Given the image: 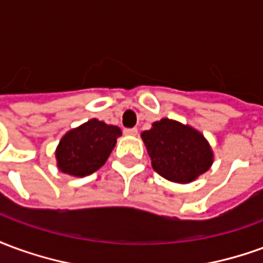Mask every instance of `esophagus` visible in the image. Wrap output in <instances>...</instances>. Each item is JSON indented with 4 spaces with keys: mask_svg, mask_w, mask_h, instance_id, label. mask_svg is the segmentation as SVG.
<instances>
[{
    "mask_svg": "<svg viewBox=\"0 0 263 263\" xmlns=\"http://www.w3.org/2000/svg\"><path fill=\"white\" fill-rule=\"evenodd\" d=\"M124 134H125V135H129V137H137L138 129L137 128H126V129H124Z\"/></svg>",
    "mask_w": 263,
    "mask_h": 263,
    "instance_id": "esophagus-1",
    "label": "esophagus"
}]
</instances>
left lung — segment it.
Returning <instances> with one entry per match:
<instances>
[{
    "label": "left lung",
    "mask_w": 263,
    "mask_h": 263,
    "mask_svg": "<svg viewBox=\"0 0 263 263\" xmlns=\"http://www.w3.org/2000/svg\"><path fill=\"white\" fill-rule=\"evenodd\" d=\"M141 138L154 171L169 182H194L214 162V152L203 134L179 121L162 118Z\"/></svg>",
    "instance_id": "1"
}]
</instances>
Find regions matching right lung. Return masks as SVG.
I'll return each mask as SVG.
<instances>
[{"label": "right lung", "mask_w": 263, "mask_h": 263, "mask_svg": "<svg viewBox=\"0 0 263 263\" xmlns=\"http://www.w3.org/2000/svg\"><path fill=\"white\" fill-rule=\"evenodd\" d=\"M122 132L97 118L88 120L67 131L56 148V165L60 172L74 177H84L98 171L112 152L117 138Z\"/></svg>", "instance_id": "1"}]
</instances>
